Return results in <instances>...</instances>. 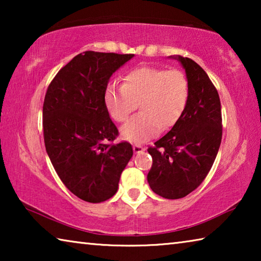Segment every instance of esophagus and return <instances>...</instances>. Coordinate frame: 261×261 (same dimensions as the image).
Returning a JSON list of instances; mask_svg holds the SVG:
<instances>
[{"mask_svg":"<svg viewBox=\"0 0 261 261\" xmlns=\"http://www.w3.org/2000/svg\"><path fill=\"white\" fill-rule=\"evenodd\" d=\"M145 151V147L141 146V145H134V152L136 154L138 153H143Z\"/></svg>","mask_w":261,"mask_h":261,"instance_id":"34e87169","label":"esophagus"}]
</instances>
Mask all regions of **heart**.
<instances>
[{"label":"heart","instance_id":"1","mask_svg":"<svg viewBox=\"0 0 261 261\" xmlns=\"http://www.w3.org/2000/svg\"><path fill=\"white\" fill-rule=\"evenodd\" d=\"M190 98L189 79L180 70L138 67L124 77L123 86L109 85L105 105L115 121L123 123L139 107L143 112L121 129L130 143H144L169 129L182 116Z\"/></svg>","mask_w":261,"mask_h":261}]
</instances>
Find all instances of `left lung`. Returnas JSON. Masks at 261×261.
Segmentation results:
<instances>
[{
    "label": "left lung",
    "instance_id": "left-lung-1",
    "mask_svg": "<svg viewBox=\"0 0 261 261\" xmlns=\"http://www.w3.org/2000/svg\"><path fill=\"white\" fill-rule=\"evenodd\" d=\"M169 59L177 60L185 70L190 98L177 123L147 149L153 159L147 180L159 196L179 199L210 173L222 139V117L218 91L204 69L188 57Z\"/></svg>",
    "mask_w": 261,
    "mask_h": 261
}]
</instances>
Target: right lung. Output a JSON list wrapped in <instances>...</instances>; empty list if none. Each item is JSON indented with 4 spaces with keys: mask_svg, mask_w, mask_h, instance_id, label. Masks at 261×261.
I'll list each match as a JSON object with an SVG mask.
<instances>
[{
    "mask_svg": "<svg viewBox=\"0 0 261 261\" xmlns=\"http://www.w3.org/2000/svg\"><path fill=\"white\" fill-rule=\"evenodd\" d=\"M134 54L85 51L62 68L48 86L42 109L48 156L63 184L87 202L117 192L132 146L109 144L118 134L105 105L112 74Z\"/></svg>",
    "mask_w": 261,
    "mask_h": 261,
    "instance_id": "add662e5",
    "label": "right lung"
}]
</instances>
